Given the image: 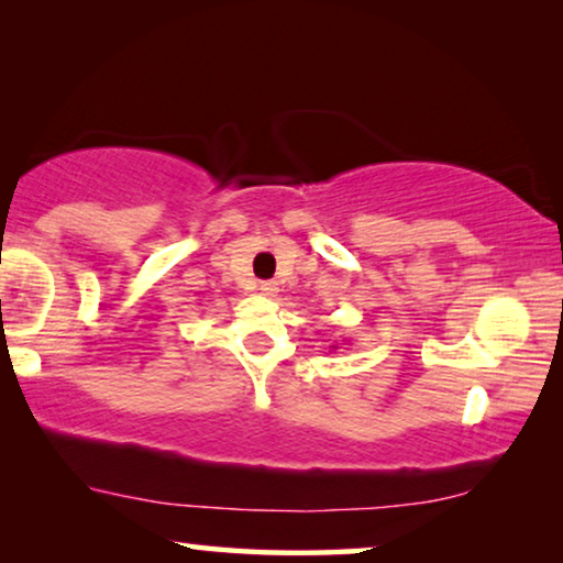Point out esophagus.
Listing matches in <instances>:
<instances>
[{
    "mask_svg": "<svg viewBox=\"0 0 563 563\" xmlns=\"http://www.w3.org/2000/svg\"><path fill=\"white\" fill-rule=\"evenodd\" d=\"M258 289H261V295H266V297H274L276 291H279V287H276V282H261Z\"/></svg>",
    "mask_w": 563,
    "mask_h": 563,
    "instance_id": "obj_1",
    "label": "esophagus"
}]
</instances>
